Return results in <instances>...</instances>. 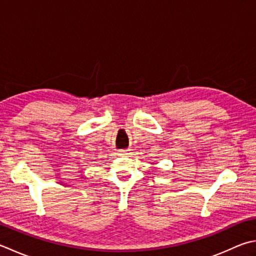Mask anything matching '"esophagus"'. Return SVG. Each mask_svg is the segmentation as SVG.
<instances>
[{"mask_svg": "<svg viewBox=\"0 0 256 256\" xmlns=\"http://www.w3.org/2000/svg\"><path fill=\"white\" fill-rule=\"evenodd\" d=\"M128 150H118V155L120 156H124V155H128Z\"/></svg>", "mask_w": 256, "mask_h": 256, "instance_id": "1", "label": "esophagus"}]
</instances>
